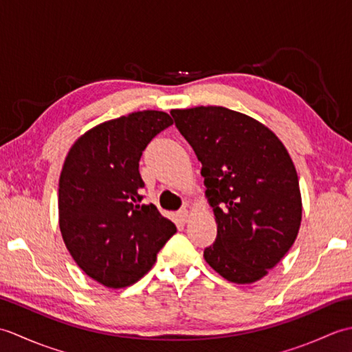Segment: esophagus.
Returning a JSON list of instances; mask_svg holds the SVG:
<instances>
[{"mask_svg":"<svg viewBox=\"0 0 352 352\" xmlns=\"http://www.w3.org/2000/svg\"><path fill=\"white\" fill-rule=\"evenodd\" d=\"M178 218H180V221L182 222H188L189 221V218H190V213H189V210L188 208H182L180 212H178Z\"/></svg>","mask_w":352,"mask_h":352,"instance_id":"34e87169","label":"esophagus"}]
</instances>
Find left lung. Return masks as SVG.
Wrapping results in <instances>:
<instances>
[{"label":"left lung","instance_id":"8db88e82","mask_svg":"<svg viewBox=\"0 0 352 352\" xmlns=\"http://www.w3.org/2000/svg\"><path fill=\"white\" fill-rule=\"evenodd\" d=\"M170 115L203 164L206 197L218 223L206 261L231 283L263 278L301 226L300 183L287 149L267 126L226 107Z\"/></svg>","mask_w":352,"mask_h":352}]
</instances>
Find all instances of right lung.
<instances>
[{"label": "right lung", "instance_id": "right-lung-1", "mask_svg": "<svg viewBox=\"0 0 352 352\" xmlns=\"http://www.w3.org/2000/svg\"><path fill=\"white\" fill-rule=\"evenodd\" d=\"M169 125L164 111H136L96 125L66 155L58 180L60 231L80 269L102 286L139 281L177 233L154 204H142L139 172L144 149Z\"/></svg>", "mask_w": 352, "mask_h": 352}]
</instances>
